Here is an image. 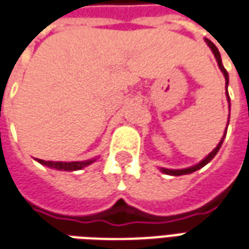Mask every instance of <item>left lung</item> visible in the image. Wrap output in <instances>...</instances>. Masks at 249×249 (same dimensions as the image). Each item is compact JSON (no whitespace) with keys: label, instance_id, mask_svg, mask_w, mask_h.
<instances>
[{"label":"left lung","instance_id":"left-lung-1","mask_svg":"<svg viewBox=\"0 0 249 249\" xmlns=\"http://www.w3.org/2000/svg\"><path fill=\"white\" fill-rule=\"evenodd\" d=\"M205 41H206V44L209 46V48L212 50V52L214 53V58L215 60H217V63H218V67H220V70H221V72L224 74V76H225V88H228V83H229V75H228L227 70L224 69V66H222V62H221V55H220V52H218V50H217V47L210 41L209 39H205ZM227 98H228V102H229V107H231V98H229V94H228V89H227ZM228 124H229V117H228ZM228 124H227V128H225V132H224V136L221 137V140H220V142L217 144V147H215L212 152H210L205 159H202V160L199 161V163H197L196 166H191V167H187V168H180V170H170V168H163V167H160V171L161 173L167 174V175H175V177H179V175H186V174H191L194 173V171H197V170H199V168H202L203 166H206L208 163H209L213 158H214L215 155H217V152H218V149L221 148V144L222 142H224V139H225V135H227V129H228Z\"/></svg>","mask_w":249,"mask_h":249}]
</instances>
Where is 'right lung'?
<instances>
[{
	"instance_id": "1",
	"label": "right lung",
	"mask_w": 249,
	"mask_h": 249,
	"mask_svg": "<svg viewBox=\"0 0 249 249\" xmlns=\"http://www.w3.org/2000/svg\"><path fill=\"white\" fill-rule=\"evenodd\" d=\"M40 164L50 167L53 170H59V171H78L82 170L89 164L94 163L97 159H89V160L82 161H52V160H43V159H36Z\"/></svg>"
}]
</instances>
